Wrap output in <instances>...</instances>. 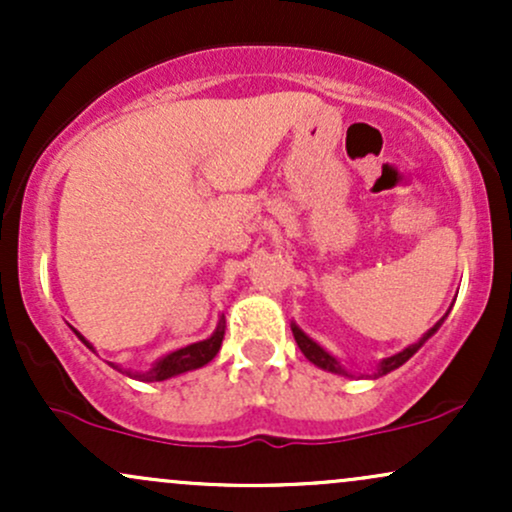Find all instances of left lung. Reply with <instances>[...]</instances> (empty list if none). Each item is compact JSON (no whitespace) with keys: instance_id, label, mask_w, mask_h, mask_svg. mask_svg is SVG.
<instances>
[{"instance_id":"8db88e82","label":"left lung","mask_w":512,"mask_h":512,"mask_svg":"<svg viewBox=\"0 0 512 512\" xmlns=\"http://www.w3.org/2000/svg\"><path fill=\"white\" fill-rule=\"evenodd\" d=\"M445 317H448V313H445L443 317H440V320L436 322V325L431 327V330H428L424 337L419 339V342H414V344H409L407 349H402L399 351V354H395V356H387V358H383V361L378 363V368H375V373L373 375H368V378H380V375H387V373H392V370L395 368H399V366H404V363L409 361L411 356L416 354V351L421 349V346H424L428 339L433 337V334H436L438 330H440V325H443L445 322ZM291 330H293V337H296V344H298V349L303 351V356L308 358L310 363H315L317 368H322V370H327V373H334V375H349V378H354V375L349 373V370H346L342 363L337 361V358H334L330 351L327 349H322L320 344L315 342V339H310L308 334H305L301 327L296 325V322H291Z\"/></svg>"}]
</instances>
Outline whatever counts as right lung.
Instances as JSON below:
<instances>
[{
  "label": "right lung",
  "mask_w": 512,
  "mask_h": 512,
  "mask_svg": "<svg viewBox=\"0 0 512 512\" xmlns=\"http://www.w3.org/2000/svg\"><path fill=\"white\" fill-rule=\"evenodd\" d=\"M72 330H74V327H72ZM74 334L88 346V349L96 351V349H93L91 342H86L84 334L76 332V330H74ZM223 334H226V320H223V315H221L219 325H216V330H214V334H211V337L202 339V342L187 344V346H182V349H175L166 356L156 358V361L151 363L149 370H129V368L115 366V363H110V366H113L115 370H120V373L129 375V378L142 380V383H161V380L175 378V375L187 373V370H197V368L207 366L211 358L219 354Z\"/></svg>",
  "instance_id": "right-lung-1"
}]
</instances>
